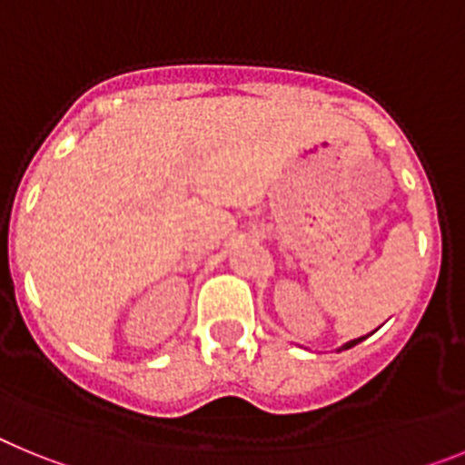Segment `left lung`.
Returning a JSON list of instances; mask_svg holds the SVG:
<instances>
[{"mask_svg":"<svg viewBox=\"0 0 465 465\" xmlns=\"http://www.w3.org/2000/svg\"><path fill=\"white\" fill-rule=\"evenodd\" d=\"M365 338H368V335H365ZM365 338H356V340H351V342H347V344H342V347L338 349V351H344V349H351V347H356V344L359 342H363Z\"/></svg>","mask_w":465,"mask_h":465,"instance_id":"left-lung-1","label":"left lung"}]
</instances>
